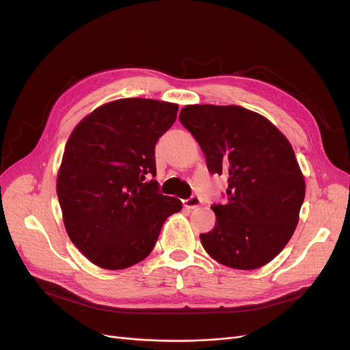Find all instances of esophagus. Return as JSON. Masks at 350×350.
I'll use <instances>...</instances> for the list:
<instances>
[{
	"mask_svg": "<svg viewBox=\"0 0 350 350\" xmlns=\"http://www.w3.org/2000/svg\"><path fill=\"white\" fill-rule=\"evenodd\" d=\"M183 204L187 208H196V207H198L201 204V198L198 196H191L189 198L184 200Z\"/></svg>",
	"mask_w": 350,
	"mask_h": 350,
	"instance_id": "esophagus-1",
	"label": "esophagus"
}]
</instances>
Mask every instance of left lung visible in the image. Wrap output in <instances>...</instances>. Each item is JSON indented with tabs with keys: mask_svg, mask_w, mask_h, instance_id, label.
I'll return each mask as SVG.
<instances>
[{
	"mask_svg": "<svg viewBox=\"0 0 350 350\" xmlns=\"http://www.w3.org/2000/svg\"><path fill=\"white\" fill-rule=\"evenodd\" d=\"M179 121L211 174L228 176L215 228L200 239L211 258L238 270L270 262L292 238L305 181L288 139L262 115L237 105H187Z\"/></svg>",
	"mask_w": 350,
	"mask_h": 350,
	"instance_id": "obj_1",
	"label": "left lung"
}]
</instances>
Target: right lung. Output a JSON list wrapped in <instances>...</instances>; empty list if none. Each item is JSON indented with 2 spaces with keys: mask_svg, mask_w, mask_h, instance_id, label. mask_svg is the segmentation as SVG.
<instances>
[{
  "mask_svg": "<svg viewBox=\"0 0 350 350\" xmlns=\"http://www.w3.org/2000/svg\"><path fill=\"white\" fill-rule=\"evenodd\" d=\"M178 105L118 99L72 130L57 178L66 230L96 266L122 270L144 260L165 220L183 203L159 193L154 146L176 120Z\"/></svg>",
  "mask_w": 350,
  "mask_h": 350,
  "instance_id": "add662e5",
  "label": "right lung"
}]
</instances>
